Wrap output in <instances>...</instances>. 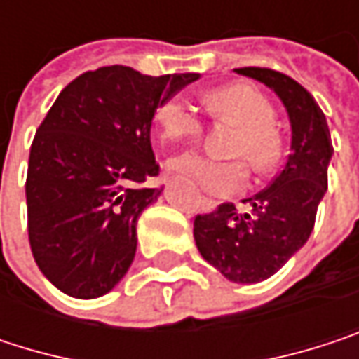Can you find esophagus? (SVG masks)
<instances>
[{
    "label": "esophagus",
    "mask_w": 359,
    "mask_h": 359,
    "mask_svg": "<svg viewBox=\"0 0 359 359\" xmlns=\"http://www.w3.org/2000/svg\"><path fill=\"white\" fill-rule=\"evenodd\" d=\"M199 205H201L205 212H212V210L216 208V203H214L212 199H205V197H203V199H199Z\"/></svg>",
    "instance_id": "esophagus-1"
}]
</instances>
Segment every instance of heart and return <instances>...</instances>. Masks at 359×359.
Listing matches in <instances>:
<instances>
[{
	"label": "heart",
	"mask_w": 359,
	"mask_h": 359,
	"mask_svg": "<svg viewBox=\"0 0 359 359\" xmlns=\"http://www.w3.org/2000/svg\"><path fill=\"white\" fill-rule=\"evenodd\" d=\"M208 108L216 118L229 120L241 128L233 145V156L245 158L257 170L268 168L274 162V111L262 93L245 85L224 87L208 97ZM156 122L166 141L191 139L201 130L197 111L180 97L162 100L156 108ZM168 168L212 195H233L248 182V170L241 162H214L201 154H180L168 162Z\"/></svg>",
	"instance_id": "1"
}]
</instances>
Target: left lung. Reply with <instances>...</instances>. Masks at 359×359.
Returning a JSON list of instances; mask_svg holds the SVG:
<instances>
[{"mask_svg": "<svg viewBox=\"0 0 359 359\" xmlns=\"http://www.w3.org/2000/svg\"><path fill=\"white\" fill-rule=\"evenodd\" d=\"M237 74L266 85L287 109L291 149L283 170L250 199V214L233 203L197 216L193 237L201 257L224 278L251 285L278 272L312 235L328 184L332 143L316 100L291 76L270 68H235Z\"/></svg>", "mask_w": 359, "mask_h": 359, "instance_id": "8db88e82", "label": "left lung"}]
</instances>
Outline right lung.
Masks as SVG:
<instances>
[{"label":"right lung","mask_w":359,"mask_h":359,"mask_svg":"<svg viewBox=\"0 0 359 359\" xmlns=\"http://www.w3.org/2000/svg\"><path fill=\"white\" fill-rule=\"evenodd\" d=\"M199 74L147 76L128 66L85 72L62 89L29 156V241L62 293L95 299L128 272L137 220L162 189L149 133L156 108Z\"/></svg>","instance_id":"1"}]
</instances>
